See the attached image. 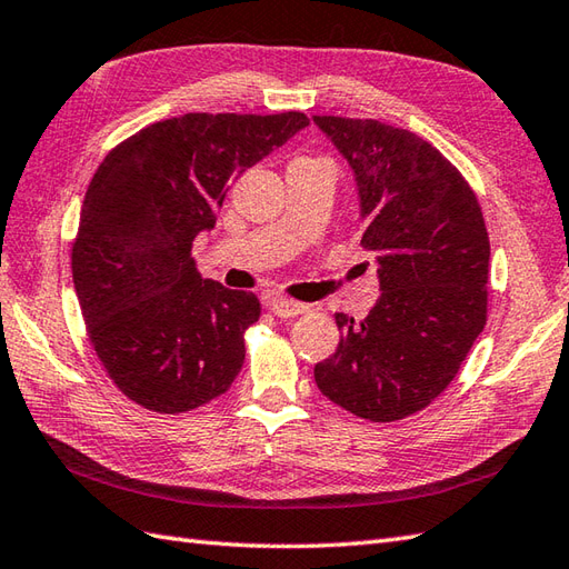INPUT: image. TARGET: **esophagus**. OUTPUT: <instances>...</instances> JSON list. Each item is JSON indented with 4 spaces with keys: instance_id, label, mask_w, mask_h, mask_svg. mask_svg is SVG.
<instances>
[{
    "instance_id": "obj_1",
    "label": "esophagus",
    "mask_w": 569,
    "mask_h": 569,
    "mask_svg": "<svg viewBox=\"0 0 569 569\" xmlns=\"http://www.w3.org/2000/svg\"><path fill=\"white\" fill-rule=\"evenodd\" d=\"M264 307H268L274 313V317H280V319H292V317H299V313L309 311L307 305H299V301L282 299V297L264 299Z\"/></svg>"
}]
</instances>
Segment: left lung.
Segmentation results:
<instances>
[{
    "label": "left lung",
    "instance_id": "left-lung-1",
    "mask_svg": "<svg viewBox=\"0 0 569 569\" xmlns=\"http://www.w3.org/2000/svg\"><path fill=\"white\" fill-rule=\"evenodd\" d=\"M348 160L360 246L382 295L368 317L336 313L340 343L313 368L321 395L368 421L428 407L487 323L489 236L458 168L423 138L375 119L313 117Z\"/></svg>",
    "mask_w": 569,
    "mask_h": 569
}]
</instances>
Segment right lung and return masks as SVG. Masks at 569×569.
I'll list each match as a JSON object with an SVG mask.
<instances>
[{
    "label": "right lung",
    "instance_id": "1",
    "mask_svg": "<svg viewBox=\"0 0 569 569\" xmlns=\"http://www.w3.org/2000/svg\"><path fill=\"white\" fill-rule=\"evenodd\" d=\"M309 126L301 111L184 113L126 138L87 187L72 280L97 358L143 409L182 413L229 391L252 292L201 280L192 243L231 182Z\"/></svg>",
    "mask_w": 569,
    "mask_h": 569
}]
</instances>
